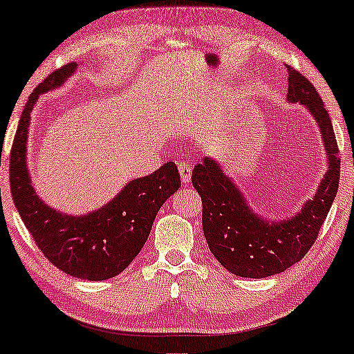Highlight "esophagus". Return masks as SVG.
Instances as JSON below:
<instances>
[{
  "label": "esophagus",
  "instance_id": "34e87169",
  "mask_svg": "<svg viewBox=\"0 0 354 354\" xmlns=\"http://www.w3.org/2000/svg\"><path fill=\"white\" fill-rule=\"evenodd\" d=\"M178 172H180V177H182V182L183 183H189L191 180V172H193V167L188 163V161L182 160L180 163H178Z\"/></svg>",
  "mask_w": 354,
  "mask_h": 354
}]
</instances>
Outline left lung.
<instances>
[{"instance_id": "8db88e82", "label": "left lung", "mask_w": 354, "mask_h": 354, "mask_svg": "<svg viewBox=\"0 0 354 354\" xmlns=\"http://www.w3.org/2000/svg\"><path fill=\"white\" fill-rule=\"evenodd\" d=\"M287 100L303 105L320 127L329 171L314 199L298 215L281 223H266L248 207L236 185L212 158L194 167L191 182L202 199V229L213 256L232 274L266 277L299 262L314 245L339 189L340 158L337 139L322 97L314 84L287 66Z\"/></svg>"}]
</instances>
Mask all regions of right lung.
I'll return each mask as SVG.
<instances>
[{
    "label": "right lung",
    "instance_id": "add662e5",
    "mask_svg": "<svg viewBox=\"0 0 354 354\" xmlns=\"http://www.w3.org/2000/svg\"><path fill=\"white\" fill-rule=\"evenodd\" d=\"M71 62L51 72L28 98L10 149L9 180L14 204L44 256L64 273L105 281L131 263L152 229L161 205L180 188V174L169 161L150 176L131 180L100 210L71 216L53 210L34 191L26 167V138L37 97L61 86L75 72Z\"/></svg>",
    "mask_w": 354,
    "mask_h": 354
}]
</instances>
